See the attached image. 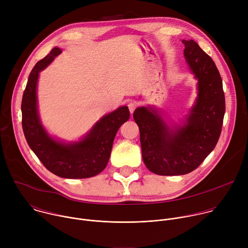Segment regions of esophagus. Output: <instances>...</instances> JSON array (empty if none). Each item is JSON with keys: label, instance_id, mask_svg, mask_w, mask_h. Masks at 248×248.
I'll return each mask as SVG.
<instances>
[{"label": "esophagus", "instance_id": "esophagus-1", "mask_svg": "<svg viewBox=\"0 0 248 248\" xmlns=\"http://www.w3.org/2000/svg\"><path fill=\"white\" fill-rule=\"evenodd\" d=\"M128 109H129V112L132 114L133 112H134V110H135V108H136V103L135 102H129L128 103Z\"/></svg>", "mask_w": 248, "mask_h": 248}]
</instances>
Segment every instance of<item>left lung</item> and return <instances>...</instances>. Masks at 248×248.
<instances>
[{"mask_svg":"<svg viewBox=\"0 0 248 248\" xmlns=\"http://www.w3.org/2000/svg\"><path fill=\"white\" fill-rule=\"evenodd\" d=\"M185 59L197 80V97L181 124H167L154 106L138 107L133 119L140 131L142 159L159 175H182L195 170L214 150L226 111L219 70L199 45L183 40Z\"/></svg>","mask_w":248,"mask_h":248,"instance_id":"1","label":"left lung"}]
</instances>
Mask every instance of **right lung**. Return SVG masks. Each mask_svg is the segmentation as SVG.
I'll list each match as a JSON object with an SVG mask.
<instances>
[{
    "label": "right lung",
    "instance_id": "1",
    "mask_svg": "<svg viewBox=\"0 0 248 248\" xmlns=\"http://www.w3.org/2000/svg\"><path fill=\"white\" fill-rule=\"evenodd\" d=\"M61 53L60 48H53L31 70L21 102L22 129L29 147L48 170L63 179L91 178L107 166L115 136L130 114L127 106H121L103 116L78 141L66 142L51 136L39 117L37 83L39 74Z\"/></svg>",
    "mask_w": 248,
    "mask_h": 248
}]
</instances>
